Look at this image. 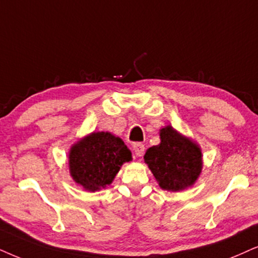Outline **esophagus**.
Segmentation results:
<instances>
[{
    "instance_id": "obj_1",
    "label": "esophagus",
    "mask_w": 258,
    "mask_h": 258,
    "mask_svg": "<svg viewBox=\"0 0 258 258\" xmlns=\"http://www.w3.org/2000/svg\"><path fill=\"white\" fill-rule=\"evenodd\" d=\"M144 151L145 148L142 143H135V144H133V152H135L137 157H142V156L144 155Z\"/></svg>"
}]
</instances>
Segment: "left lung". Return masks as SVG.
Instances as JSON below:
<instances>
[{
    "label": "left lung",
    "instance_id": "left-lung-1",
    "mask_svg": "<svg viewBox=\"0 0 258 258\" xmlns=\"http://www.w3.org/2000/svg\"><path fill=\"white\" fill-rule=\"evenodd\" d=\"M161 143L146 150L144 162L159 187L169 191H181L191 187L201 174L200 145L168 125L159 130Z\"/></svg>",
    "mask_w": 258,
    "mask_h": 258
}]
</instances>
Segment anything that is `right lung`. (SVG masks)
Instances as JSON below:
<instances>
[{
    "label": "right lung",
    "mask_w": 258,
    "mask_h": 258,
    "mask_svg": "<svg viewBox=\"0 0 258 258\" xmlns=\"http://www.w3.org/2000/svg\"><path fill=\"white\" fill-rule=\"evenodd\" d=\"M69 171L84 190L96 191L112 183L123 163L132 161V153L110 132H91L71 145Z\"/></svg>",
    "instance_id": "1"
}]
</instances>
